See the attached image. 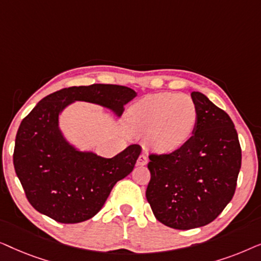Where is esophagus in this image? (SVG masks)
Returning a JSON list of instances; mask_svg holds the SVG:
<instances>
[{"label":"esophagus","instance_id":"obj_1","mask_svg":"<svg viewBox=\"0 0 261 261\" xmlns=\"http://www.w3.org/2000/svg\"><path fill=\"white\" fill-rule=\"evenodd\" d=\"M147 163H148L147 155H146V154H141V155L138 158V163H137V164H138L139 166H145Z\"/></svg>","mask_w":261,"mask_h":261}]
</instances>
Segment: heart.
Wrapping results in <instances>:
<instances>
[{
  "label": "heart",
  "mask_w": 261,
  "mask_h": 261,
  "mask_svg": "<svg viewBox=\"0 0 261 261\" xmlns=\"http://www.w3.org/2000/svg\"><path fill=\"white\" fill-rule=\"evenodd\" d=\"M197 119V108L190 96L159 92L145 96L130 107L127 126L134 134H147L148 145L154 151L167 153L190 140Z\"/></svg>",
  "instance_id": "heart-1"
}]
</instances>
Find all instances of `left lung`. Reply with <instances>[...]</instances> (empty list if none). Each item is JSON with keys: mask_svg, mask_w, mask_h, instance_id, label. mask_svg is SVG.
Segmentation results:
<instances>
[{"mask_svg": "<svg viewBox=\"0 0 261 261\" xmlns=\"http://www.w3.org/2000/svg\"><path fill=\"white\" fill-rule=\"evenodd\" d=\"M198 119L195 133L169 154L149 155L146 198L155 219L188 230L213 222L233 198L241 147L229 115L199 91L191 94Z\"/></svg>", "mask_w": 261, "mask_h": 261, "instance_id": "obj_1", "label": "left lung"}]
</instances>
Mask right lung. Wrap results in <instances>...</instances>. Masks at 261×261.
<instances>
[{
	"label": "right lung",
	"instance_id": "add662e5",
	"mask_svg": "<svg viewBox=\"0 0 261 261\" xmlns=\"http://www.w3.org/2000/svg\"><path fill=\"white\" fill-rule=\"evenodd\" d=\"M137 92L113 84L71 87L46 96L17 130L13 162L16 176L35 210L60 223H78L102 209L117 181L134 169L141 153L130 145L113 158L81 151L59 127V115L76 101L98 105L117 117Z\"/></svg>",
	"mask_w": 261,
	"mask_h": 261
}]
</instances>
